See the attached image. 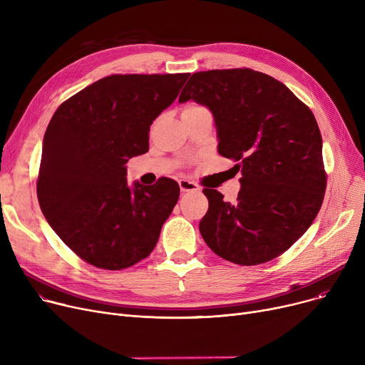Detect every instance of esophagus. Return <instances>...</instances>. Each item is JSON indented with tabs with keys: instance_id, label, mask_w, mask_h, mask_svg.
<instances>
[{
	"instance_id": "esophagus-1",
	"label": "esophagus",
	"mask_w": 365,
	"mask_h": 365,
	"mask_svg": "<svg viewBox=\"0 0 365 365\" xmlns=\"http://www.w3.org/2000/svg\"><path fill=\"white\" fill-rule=\"evenodd\" d=\"M179 186H180V190L183 194L185 192H197V190H200V186L195 182H190L186 179H180Z\"/></svg>"
}]
</instances>
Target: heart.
Wrapping results in <instances>:
<instances>
[{
	"label": "heart",
	"mask_w": 365,
	"mask_h": 365,
	"mask_svg": "<svg viewBox=\"0 0 365 365\" xmlns=\"http://www.w3.org/2000/svg\"><path fill=\"white\" fill-rule=\"evenodd\" d=\"M197 108H201V106H197V105H190V106L185 108V109H183V112H185V110H192V109H197Z\"/></svg>",
	"instance_id": "heart-1"
}]
</instances>
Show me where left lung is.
<instances>
[{
  "instance_id": "obj_1",
  "label": "left lung",
  "mask_w": 365,
  "mask_h": 365,
  "mask_svg": "<svg viewBox=\"0 0 365 365\" xmlns=\"http://www.w3.org/2000/svg\"><path fill=\"white\" fill-rule=\"evenodd\" d=\"M215 115L222 157L235 161V202L202 189L208 210L200 232L212 250L237 264L269 262L306 232L322 205L327 173L312 110L278 80L250 68L195 72L179 102Z\"/></svg>"
}]
</instances>
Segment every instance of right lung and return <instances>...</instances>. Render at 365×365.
I'll use <instances>...</instances> for the list:
<instances>
[{"mask_svg": "<svg viewBox=\"0 0 365 365\" xmlns=\"http://www.w3.org/2000/svg\"><path fill=\"white\" fill-rule=\"evenodd\" d=\"M189 73H115L56 109L46 130L36 195L53 231L84 262L108 271L155 248L180 187L160 178L127 186L125 164L149 150V127Z\"/></svg>", "mask_w": 365, "mask_h": 365, "instance_id": "add662e5", "label": "right lung"}]
</instances>
